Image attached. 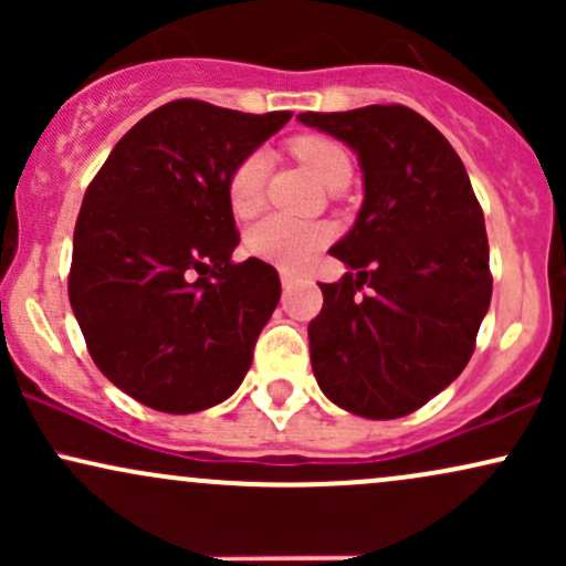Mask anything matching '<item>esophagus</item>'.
Segmentation results:
<instances>
[{"label": "esophagus", "mask_w": 566, "mask_h": 566, "mask_svg": "<svg viewBox=\"0 0 566 566\" xmlns=\"http://www.w3.org/2000/svg\"><path fill=\"white\" fill-rule=\"evenodd\" d=\"M279 279H282V287H284V290H290L292 284L297 282V276L292 274V271H282V274H279Z\"/></svg>", "instance_id": "esophagus-1"}]
</instances>
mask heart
Masks as SVG:
<instances>
[{"label": "heart", "mask_w": 566, "mask_h": 566, "mask_svg": "<svg viewBox=\"0 0 566 566\" xmlns=\"http://www.w3.org/2000/svg\"><path fill=\"white\" fill-rule=\"evenodd\" d=\"M295 157L308 167L324 186L333 188L340 180H350V157L340 143L305 135L292 143ZM265 175H269V157L263 151H252L233 167L229 175V207L237 218L255 216L263 207ZM329 231L319 223H305L284 216H269L247 231L244 247L250 255L279 265L282 271H303L314 261L316 252L327 244Z\"/></svg>", "instance_id": "obj_1"}]
</instances>
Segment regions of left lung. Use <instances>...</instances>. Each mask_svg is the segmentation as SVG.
<instances>
[{"mask_svg": "<svg viewBox=\"0 0 566 566\" xmlns=\"http://www.w3.org/2000/svg\"><path fill=\"white\" fill-rule=\"evenodd\" d=\"M356 154L365 201L329 255L308 324L322 394L369 420L405 418L463 373L492 297L484 216L450 140L407 106L297 116ZM361 286L367 296H359Z\"/></svg>", "mask_w": 566, "mask_h": 566, "instance_id": "1", "label": "left lung"}]
</instances>
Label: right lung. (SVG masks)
<instances>
[{"mask_svg": "<svg viewBox=\"0 0 566 566\" xmlns=\"http://www.w3.org/2000/svg\"><path fill=\"white\" fill-rule=\"evenodd\" d=\"M290 116L172 101L84 193L69 301L97 369L140 405L201 412L242 386L282 284L258 258L231 261L229 175Z\"/></svg>", "mask_w": 566, "mask_h": 566, "instance_id": "obj_1", "label": "right lung"}]
</instances>
